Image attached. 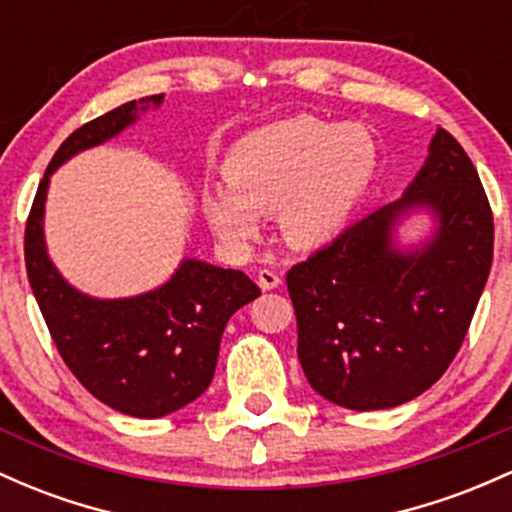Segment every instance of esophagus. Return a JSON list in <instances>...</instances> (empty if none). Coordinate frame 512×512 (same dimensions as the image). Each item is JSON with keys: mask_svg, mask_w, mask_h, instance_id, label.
I'll return each mask as SVG.
<instances>
[{"mask_svg": "<svg viewBox=\"0 0 512 512\" xmlns=\"http://www.w3.org/2000/svg\"><path fill=\"white\" fill-rule=\"evenodd\" d=\"M257 284H260L262 291H269V289H277L279 284H282V277H279L274 269H267L262 267L260 272H257Z\"/></svg>", "mask_w": 512, "mask_h": 512, "instance_id": "esophagus-1", "label": "esophagus"}]
</instances>
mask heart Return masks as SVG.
I'll use <instances>...</instances> for the list:
<instances>
[{
	"label": "heart",
	"mask_w": 512,
	"mask_h": 512,
	"mask_svg": "<svg viewBox=\"0 0 512 512\" xmlns=\"http://www.w3.org/2000/svg\"><path fill=\"white\" fill-rule=\"evenodd\" d=\"M376 165L379 148L369 128L296 116L238 140L223 160L230 192L206 189L201 206L230 245L255 240L260 216L277 213L286 243L316 247L345 226Z\"/></svg>",
	"instance_id": "heart-1"
}]
</instances>
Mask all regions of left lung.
Instances as JSON below:
<instances>
[{"instance_id": "8db88e82", "label": "left lung", "mask_w": 512, "mask_h": 512, "mask_svg": "<svg viewBox=\"0 0 512 512\" xmlns=\"http://www.w3.org/2000/svg\"><path fill=\"white\" fill-rule=\"evenodd\" d=\"M411 205L441 218L423 253L390 247ZM493 260V213L474 162L437 128L408 192L347 226L286 272L299 362L320 396L379 411L428 391L457 357Z\"/></svg>"}]
</instances>
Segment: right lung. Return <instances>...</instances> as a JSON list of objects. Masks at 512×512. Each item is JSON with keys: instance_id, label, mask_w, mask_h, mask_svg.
Returning <instances> with one entry per match:
<instances>
[{"instance_id": "add662e5", "label": "right lung", "mask_w": 512, "mask_h": 512, "mask_svg": "<svg viewBox=\"0 0 512 512\" xmlns=\"http://www.w3.org/2000/svg\"><path fill=\"white\" fill-rule=\"evenodd\" d=\"M160 101L162 94L128 101L70 133L38 184L24 235L28 282L67 369L94 398L133 418L174 413L209 389L228 318L260 296V286L240 269L184 260L150 294L97 301L65 284L50 265L43 245L50 174L67 157L121 133L136 109Z\"/></svg>"}]
</instances>
